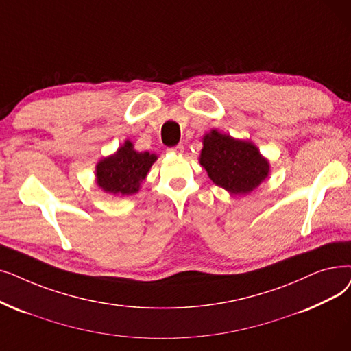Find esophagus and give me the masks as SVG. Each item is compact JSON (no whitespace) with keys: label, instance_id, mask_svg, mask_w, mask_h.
Wrapping results in <instances>:
<instances>
[{"label":"esophagus","instance_id":"34e87169","mask_svg":"<svg viewBox=\"0 0 351 351\" xmlns=\"http://www.w3.org/2000/svg\"><path fill=\"white\" fill-rule=\"evenodd\" d=\"M184 150H185L184 145H176V146L171 147V149H167V152H171V154H178V155L184 154Z\"/></svg>","mask_w":351,"mask_h":351}]
</instances>
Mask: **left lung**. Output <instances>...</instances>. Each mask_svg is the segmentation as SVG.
I'll use <instances>...</instances> for the list:
<instances>
[{
  "instance_id": "left-lung-1",
  "label": "left lung",
  "mask_w": 351,
  "mask_h": 351,
  "mask_svg": "<svg viewBox=\"0 0 351 351\" xmlns=\"http://www.w3.org/2000/svg\"><path fill=\"white\" fill-rule=\"evenodd\" d=\"M199 163L209 179L231 195H247L268 178L269 160L251 141L212 129L202 138Z\"/></svg>"
}]
</instances>
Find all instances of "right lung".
Returning <instances> with one entry per match:
<instances>
[{
	"mask_svg": "<svg viewBox=\"0 0 351 351\" xmlns=\"http://www.w3.org/2000/svg\"><path fill=\"white\" fill-rule=\"evenodd\" d=\"M156 160V154L134 150L133 143L125 141L114 154L97 162L96 185L103 192L120 197L138 193L152 165Z\"/></svg>",
	"mask_w": 351,
	"mask_h": 351,
	"instance_id": "right-lung-1",
	"label": "right lung"
}]
</instances>
